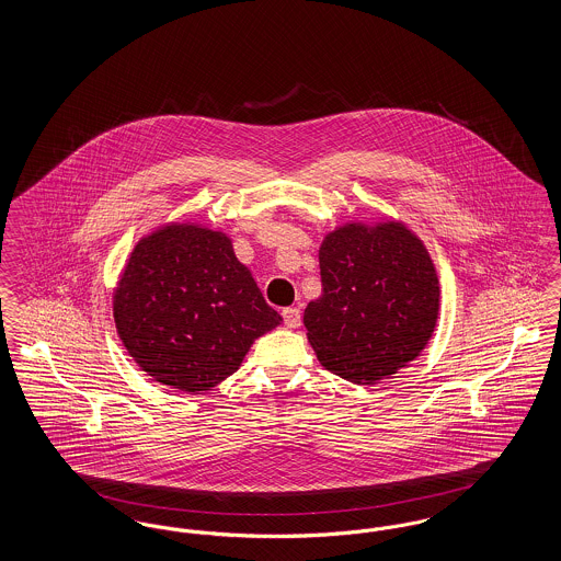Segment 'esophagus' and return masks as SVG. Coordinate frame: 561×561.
I'll use <instances>...</instances> for the list:
<instances>
[{
    "label": "esophagus",
    "mask_w": 561,
    "mask_h": 561,
    "mask_svg": "<svg viewBox=\"0 0 561 561\" xmlns=\"http://www.w3.org/2000/svg\"><path fill=\"white\" fill-rule=\"evenodd\" d=\"M282 318H284V323L288 328H298L300 325V309L298 307H288V309L282 311Z\"/></svg>",
    "instance_id": "1"
}]
</instances>
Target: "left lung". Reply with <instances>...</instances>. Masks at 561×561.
Segmentation results:
<instances>
[{
    "label": "left lung",
    "instance_id": "8db88e82",
    "mask_svg": "<svg viewBox=\"0 0 561 561\" xmlns=\"http://www.w3.org/2000/svg\"><path fill=\"white\" fill-rule=\"evenodd\" d=\"M321 296L305 325L321 366L357 385L398 373L427 345L439 282L425 245L400 222L345 225L320 248Z\"/></svg>",
    "mask_w": 561,
    "mask_h": 561
}]
</instances>
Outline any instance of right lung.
Wrapping results in <instances>:
<instances>
[{
    "instance_id": "1",
    "label": "right lung",
    "mask_w": 561,
    "mask_h": 561,
    "mask_svg": "<svg viewBox=\"0 0 561 561\" xmlns=\"http://www.w3.org/2000/svg\"><path fill=\"white\" fill-rule=\"evenodd\" d=\"M113 316L134 362L187 393L236 373L254 339L282 321L231 240L197 225H168L138 241Z\"/></svg>"
}]
</instances>
